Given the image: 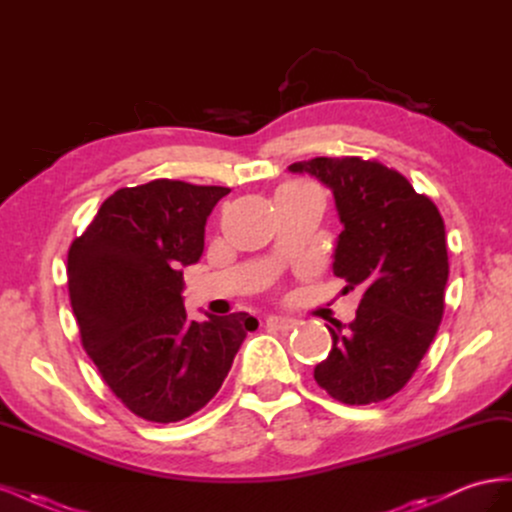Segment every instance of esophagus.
<instances>
[{
    "label": "esophagus",
    "mask_w": 512,
    "mask_h": 512,
    "mask_svg": "<svg viewBox=\"0 0 512 512\" xmlns=\"http://www.w3.org/2000/svg\"><path fill=\"white\" fill-rule=\"evenodd\" d=\"M297 324H299L297 320L288 318V316H269L267 318V327L275 329V331H292Z\"/></svg>",
    "instance_id": "esophagus-1"
}]
</instances>
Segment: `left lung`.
Masks as SVG:
<instances>
[{"mask_svg":"<svg viewBox=\"0 0 512 512\" xmlns=\"http://www.w3.org/2000/svg\"><path fill=\"white\" fill-rule=\"evenodd\" d=\"M335 198L333 273L363 299L350 324L331 322L333 346L316 382L348 406L378 404L412 378L444 314L446 232L438 207L397 170L361 158L294 162Z\"/></svg>","mask_w":512,"mask_h":512,"instance_id":"obj_1","label":"left lung"}]
</instances>
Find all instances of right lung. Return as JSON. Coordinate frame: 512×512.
I'll return each mask as SVG.
<instances>
[{
    "mask_svg": "<svg viewBox=\"0 0 512 512\" xmlns=\"http://www.w3.org/2000/svg\"><path fill=\"white\" fill-rule=\"evenodd\" d=\"M230 190L156 179L108 196L68 252V290L83 346L111 391L151 423H177L220 391L247 331L245 312L188 318L183 267Z\"/></svg>",
    "mask_w": 512,
    "mask_h": 512,
    "instance_id": "obj_1",
    "label": "right lung"
}]
</instances>
